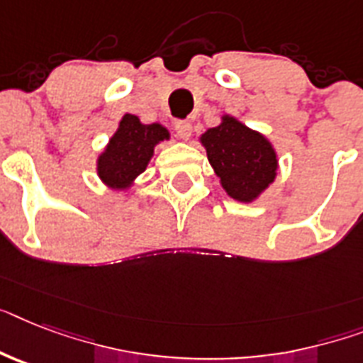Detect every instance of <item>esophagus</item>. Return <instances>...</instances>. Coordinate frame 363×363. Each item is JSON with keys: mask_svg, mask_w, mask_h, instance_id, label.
Instances as JSON below:
<instances>
[{"mask_svg": "<svg viewBox=\"0 0 363 363\" xmlns=\"http://www.w3.org/2000/svg\"><path fill=\"white\" fill-rule=\"evenodd\" d=\"M174 130H176V135H178V139L182 140H189L191 139V135H193V125L185 121L176 122Z\"/></svg>", "mask_w": 363, "mask_h": 363, "instance_id": "obj_1", "label": "esophagus"}]
</instances>
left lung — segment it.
I'll list each match as a JSON object with an SVG mask.
<instances>
[{
	"label": "left lung",
	"instance_id": "1",
	"mask_svg": "<svg viewBox=\"0 0 363 363\" xmlns=\"http://www.w3.org/2000/svg\"><path fill=\"white\" fill-rule=\"evenodd\" d=\"M209 164L230 199L252 203L278 176V154L271 140L232 115L200 135Z\"/></svg>",
	"mask_w": 363,
	"mask_h": 363
}]
</instances>
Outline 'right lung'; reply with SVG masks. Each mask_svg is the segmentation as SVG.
<instances>
[{"mask_svg":"<svg viewBox=\"0 0 363 363\" xmlns=\"http://www.w3.org/2000/svg\"><path fill=\"white\" fill-rule=\"evenodd\" d=\"M169 139L170 131L163 124H143L139 116L125 113L96 160V174L107 189L128 191L146 170L155 146Z\"/></svg>","mask_w":363,"mask_h":363,"instance_id":"add662e5","label":"right lung"}]
</instances>
